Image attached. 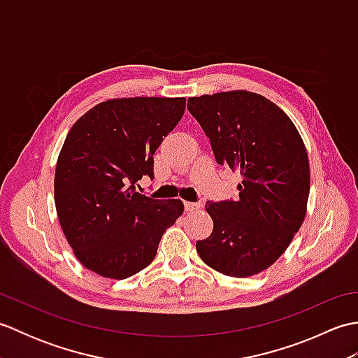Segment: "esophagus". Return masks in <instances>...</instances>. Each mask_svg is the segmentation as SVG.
<instances>
[{"instance_id":"esophagus-1","label":"esophagus","mask_w":358,"mask_h":358,"mask_svg":"<svg viewBox=\"0 0 358 358\" xmlns=\"http://www.w3.org/2000/svg\"><path fill=\"white\" fill-rule=\"evenodd\" d=\"M201 208V203H192V201H185V209L187 212H192V210H196Z\"/></svg>"}]
</instances>
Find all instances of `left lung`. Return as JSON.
<instances>
[{"label": "left lung", "instance_id": "obj_1", "mask_svg": "<svg viewBox=\"0 0 358 358\" xmlns=\"http://www.w3.org/2000/svg\"><path fill=\"white\" fill-rule=\"evenodd\" d=\"M187 110L217 163L241 175L237 199L206 203L214 231L196 252L229 277L268 269L306 214L309 159L299 131L278 106L246 90L189 98Z\"/></svg>", "mask_w": 358, "mask_h": 358}]
</instances>
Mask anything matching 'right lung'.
Wrapping results in <instances>:
<instances>
[{
	"label": "right lung",
	"mask_w": 358,
	"mask_h": 358,
	"mask_svg": "<svg viewBox=\"0 0 358 358\" xmlns=\"http://www.w3.org/2000/svg\"><path fill=\"white\" fill-rule=\"evenodd\" d=\"M185 98L109 100L67 134L55 171L59 224L78 260L108 278H127L154 260L166 227L185 206L136 192L154 180V154L185 113Z\"/></svg>",
	"instance_id": "add662e5"
}]
</instances>
